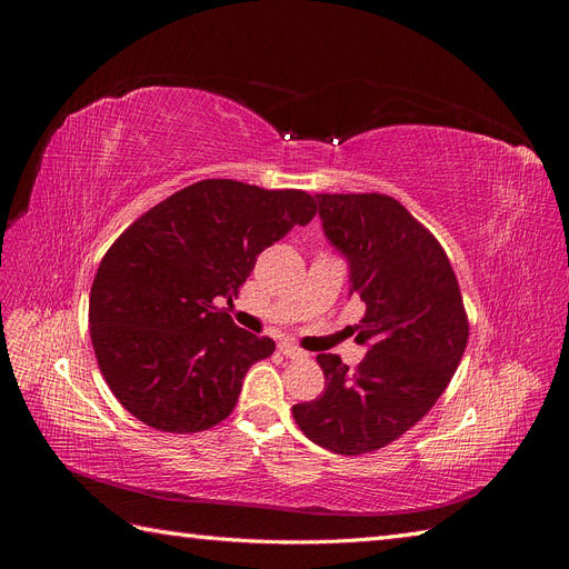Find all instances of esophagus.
Returning <instances> with one entry per match:
<instances>
[{
	"mask_svg": "<svg viewBox=\"0 0 569 569\" xmlns=\"http://www.w3.org/2000/svg\"><path fill=\"white\" fill-rule=\"evenodd\" d=\"M278 349H280V353H282V356H287V358H291V360L306 358V351H301L299 347H295V343H289V341H282Z\"/></svg>",
	"mask_w": 569,
	"mask_h": 569,
	"instance_id": "34e87169",
	"label": "esophagus"
}]
</instances>
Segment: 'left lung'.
Wrapping results in <instances>:
<instances>
[{
	"label": "left lung",
	"instance_id": "1",
	"mask_svg": "<svg viewBox=\"0 0 569 569\" xmlns=\"http://www.w3.org/2000/svg\"><path fill=\"white\" fill-rule=\"evenodd\" d=\"M325 237L349 261L351 295L366 303L356 370L320 353L325 391L291 408L322 449H382L437 403L468 347V313L449 256L406 206L387 194H318Z\"/></svg>",
	"mask_w": 569,
	"mask_h": 569
}]
</instances>
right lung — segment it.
I'll use <instances>...</instances> for the list:
<instances>
[{
	"mask_svg": "<svg viewBox=\"0 0 569 569\" xmlns=\"http://www.w3.org/2000/svg\"><path fill=\"white\" fill-rule=\"evenodd\" d=\"M313 216L301 189L201 180L116 239L92 282L90 337L128 412L173 435L230 416L247 370L274 341L237 327L218 303H232L258 253Z\"/></svg>",
	"mask_w": 569,
	"mask_h": 569,
	"instance_id": "add662e5",
	"label": "right lung"
}]
</instances>
